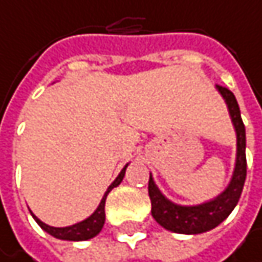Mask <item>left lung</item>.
Returning <instances> with one entry per match:
<instances>
[{
  "label": "left lung",
  "mask_w": 262,
  "mask_h": 262,
  "mask_svg": "<svg viewBox=\"0 0 262 262\" xmlns=\"http://www.w3.org/2000/svg\"><path fill=\"white\" fill-rule=\"evenodd\" d=\"M216 89L221 92L223 98L227 102L235 130H236V164L235 172L232 177V181L229 187L215 200L184 207L170 203L167 198L161 195L158 187L154 183V178L150 175L149 178V196L152 203V216L158 224H161L164 229L172 230L175 233H186V235H196L207 230L215 229L220 226L235 209V206L239 201L246 173H247V161H246V127L241 118L239 105L235 98V95L223 85H216Z\"/></svg>",
  "instance_id": "left-lung-1"
}]
</instances>
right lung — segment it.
<instances>
[{
  "label": "right lung",
  "instance_id": "1",
  "mask_svg": "<svg viewBox=\"0 0 262 262\" xmlns=\"http://www.w3.org/2000/svg\"><path fill=\"white\" fill-rule=\"evenodd\" d=\"M125 167H127V166H125ZM125 167L121 170V173L116 177V180L108 186V189H107V192L104 193V196H102V200H101L98 209H96L87 220H84V221H81V223H78V224H73V226H70V227H52V226L44 224L42 221H39V220L33 215L35 221L39 224V227H41L42 230H46L47 233H50L52 236H55V238H58V239L85 241V239H90V238L96 236V235L101 232V229H102V226H104V221H105V212H104L105 198H107L108 192H110L113 187L119 186V183L122 181L124 173H125Z\"/></svg>",
  "mask_w": 262,
  "mask_h": 262
}]
</instances>
